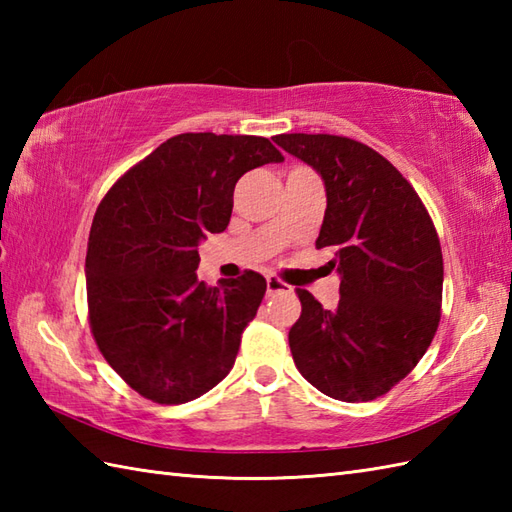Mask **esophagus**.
I'll return each mask as SVG.
<instances>
[{
  "label": "esophagus",
  "instance_id": "obj_1",
  "mask_svg": "<svg viewBox=\"0 0 512 512\" xmlns=\"http://www.w3.org/2000/svg\"><path fill=\"white\" fill-rule=\"evenodd\" d=\"M266 290H268V295H277V292H290V286L284 284L281 279L270 275V277H266Z\"/></svg>",
  "mask_w": 512,
  "mask_h": 512
}]
</instances>
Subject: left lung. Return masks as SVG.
I'll list each match as a JSON object with an SVG mask.
<instances>
[{
	"instance_id": "8db88e82",
	"label": "left lung",
	"mask_w": 512,
	"mask_h": 512,
	"mask_svg": "<svg viewBox=\"0 0 512 512\" xmlns=\"http://www.w3.org/2000/svg\"><path fill=\"white\" fill-rule=\"evenodd\" d=\"M275 143L321 173L328 195L317 248H332L341 299L325 310L297 288L288 343L310 385L367 402L398 385L427 352L442 308V248L407 178L358 140L279 134Z\"/></svg>"
}]
</instances>
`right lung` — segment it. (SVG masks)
Returning <instances> with one entry per match:
<instances>
[{"label": "right lung", "instance_id": "right-lung-1", "mask_svg": "<svg viewBox=\"0 0 512 512\" xmlns=\"http://www.w3.org/2000/svg\"><path fill=\"white\" fill-rule=\"evenodd\" d=\"M281 160L262 136L178 134L105 193L85 255L90 330L143 398L182 405L231 372L266 279L246 270L206 286L198 244L228 226L237 180Z\"/></svg>", "mask_w": 512, "mask_h": 512}]
</instances>
